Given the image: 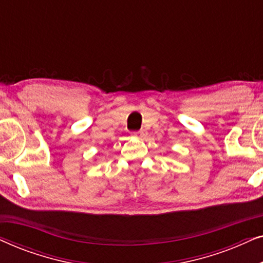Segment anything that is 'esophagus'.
<instances>
[{"instance_id": "obj_1", "label": "esophagus", "mask_w": 263, "mask_h": 263, "mask_svg": "<svg viewBox=\"0 0 263 263\" xmlns=\"http://www.w3.org/2000/svg\"><path fill=\"white\" fill-rule=\"evenodd\" d=\"M133 135L136 136V138H143V136L146 135V132H145V130H139V132H134V133H133Z\"/></svg>"}]
</instances>
